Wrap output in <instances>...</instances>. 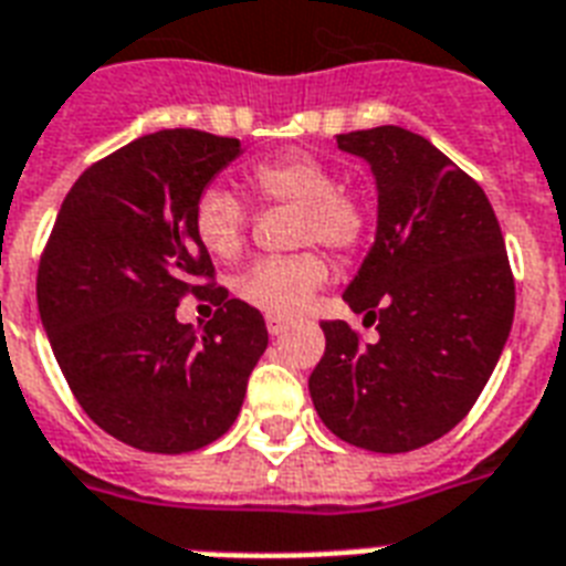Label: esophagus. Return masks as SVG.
Returning <instances> with one entry per match:
<instances>
[{
	"instance_id": "1",
	"label": "esophagus",
	"mask_w": 566,
	"mask_h": 566,
	"mask_svg": "<svg viewBox=\"0 0 566 566\" xmlns=\"http://www.w3.org/2000/svg\"><path fill=\"white\" fill-rule=\"evenodd\" d=\"M287 328H291V319L287 317H275V314H270V317H266V332H270L273 337L284 335Z\"/></svg>"
}]
</instances>
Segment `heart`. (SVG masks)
Wrapping results in <instances>:
<instances>
[{
    "mask_svg": "<svg viewBox=\"0 0 566 566\" xmlns=\"http://www.w3.org/2000/svg\"><path fill=\"white\" fill-rule=\"evenodd\" d=\"M249 188L264 202L296 205V243H323L337 255H353L370 234L367 205L337 188L335 170L311 153L275 155L249 170ZM193 234L217 261H234L243 252L249 229L247 205L226 188H205L193 202ZM328 282V261L319 252L264 258L234 282V293L252 308L296 317Z\"/></svg>",
    "mask_w": 566,
    "mask_h": 566,
    "instance_id": "heart-1",
    "label": "heart"
}]
</instances>
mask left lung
Here are the masks:
<instances>
[{"instance_id":"8db88e82","label":"left lung","mask_w":566,"mask_h":566,"mask_svg":"<svg viewBox=\"0 0 566 566\" xmlns=\"http://www.w3.org/2000/svg\"><path fill=\"white\" fill-rule=\"evenodd\" d=\"M370 164L376 243L344 300L376 344L323 323L308 378L328 431L370 452H411L455 429L500 361L514 319V275L484 190L438 146L399 126L337 135Z\"/></svg>"}]
</instances>
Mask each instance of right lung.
Listing matches in <instances>:
<instances>
[{
    "instance_id": "obj_1",
    "label": "right lung",
    "mask_w": 566,
    "mask_h": 566,
    "mask_svg": "<svg viewBox=\"0 0 566 566\" xmlns=\"http://www.w3.org/2000/svg\"><path fill=\"white\" fill-rule=\"evenodd\" d=\"M240 140L164 128L111 153L66 193L38 270V308L66 385L99 429L140 452L181 455L238 420L266 349L261 311L213 284L193 202ZM185 295L218 314L175 319Z\"/></svg>"
}]
</instances>
